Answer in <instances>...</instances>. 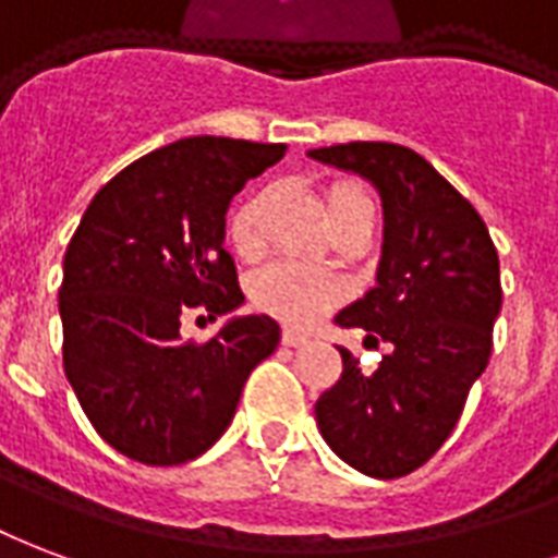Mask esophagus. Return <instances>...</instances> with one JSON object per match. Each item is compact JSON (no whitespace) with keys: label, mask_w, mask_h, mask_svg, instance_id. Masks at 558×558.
Masks as SVG:
<instances>
[{"label":"esophagus","mask_w":558,"mask_h":558,"mask_svg":"<svg viewBox=\"0 0 558 558\" xmlns=\"http://www.w3.org/2000/svg\"><path fill=\"white\" fill-rule=\"evenodd\" d=\"M308 341L306 332H296V329H284L282 332V344H288V348H303Z\"/></svg>","instance_id":"1"}]
</instances>
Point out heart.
<instances>
[{
  "label": "heart",
  "instance_id": "b5f03b06",
  "mask_svg": "<svg viewBox=\"0 0 558 558\" xmlns=\"http://www.w3.org/2000/svg\"><path fill=\"white\" fill-rule=\"evenodd\" d=\"M365 195L360 186L336 184L327 193V207L351 202ZM267 193H252L240 202L229 217V243L240 255H252L262 246V214ZM344 294V284L336 274L312 267V264L282 258L264 267L252 279V300L255 306L270 312L288 324H312L329 306H336Z\"/></svg>",
  "mask_w": 558,
  "mask_h": 558
}]
</instances>
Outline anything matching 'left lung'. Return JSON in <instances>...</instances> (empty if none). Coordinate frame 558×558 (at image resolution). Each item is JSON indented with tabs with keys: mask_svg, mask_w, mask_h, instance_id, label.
Wrapping results in <instances>:
<instances>
[{
	"mask_svg": "<svg viewBox=\"0 0 558 558\" xmlns=\"http://www.w3.org/2000/svg\"><path fill=\"white\" fill-rule=\"evenodd\" d=\"M308 157L363 174L384 198L377 284L336 324L392 344L372 374L339 348L344 368L318 398L315 418L353 470L401 478L449 440L487 368L502 308L499 255L478 210L416 150L348 142Z\"/></svg>",
	"mask_w": 558,
	"mask_h": 558,
	"instance_id": "obj_1",
	"label": "left lung"
}]
</instances>
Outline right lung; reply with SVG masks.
<instances>
[{"label":"right lung","mask_w":558,"mask_h":558,"mask_svg":"<svg viewBox=\"0 0 558 558\" xmlns=\"http://www.w3.org/2000/svg\"><path fill=\"white\" fill-rule=\"evenodd\" d=\"M284 150L226 136L172 142L100 186L73 231L59 288L64 374L97 434L130 461L174 466L210 449L250 372L279 344L267 315L231 318L205 344L181 339V324L243 303L222 250L226 214Z\"/></svg>","instance_id":"right-lung-1"}]
</instances>
